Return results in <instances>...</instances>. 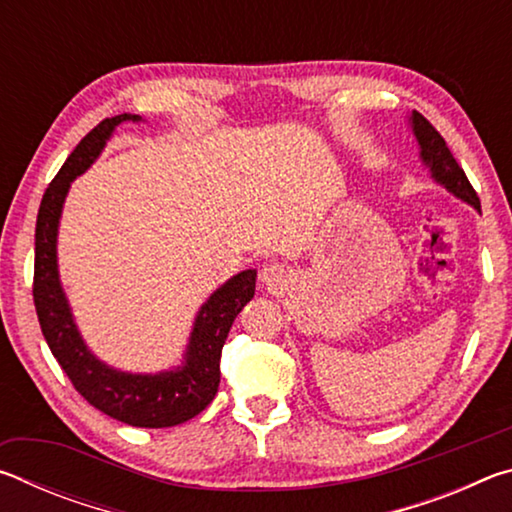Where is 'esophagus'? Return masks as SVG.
Wrapping results in <instances>:
<instances>
[{"label":"esophagus","mask_w":512,"mask_h":512,"mask_svg":"<svg viewBox=\"0 0 512 512\" xmlns=\"http://www.w3.org/2000/svg\"><path fill=\"white\" fill-rule=\"evenodd\" d=\"M259 280L268 291H277L289 282V271L282 264H266L259 273Z\"/></svg>","instance_id":"obj_1"}]
</instances>
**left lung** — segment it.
<instances>
[{
	"label": "left lung",
	"instance_id": "1",
	"mask_svg": "<svg viewBox=\"0 0 512 512\" xmlns=\"http://www.w3.org/2000/svg\"><path fill=\"white\" fill-rule=\"evenodd\" d=\"M409 126L413 131L415 142H418L420 160L424 167L429 169L433 183L445 187L449 194L458 198V201L472 205L476 212H481L479 196H476V192L470 185V180H467V176H465V171L458 167V162L454 160L452 151L447 149L445 140L440 137L436 128H433L429 121L415 110L409 115Z\"/></svg>",
	"mask_w": 512,
	"mask_h": 512
}]
</instances>
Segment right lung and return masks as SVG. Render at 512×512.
<instances>
[{
	"mask_svg": "<svg viewBox=\"0 0 512 512\" xmlns=\"http://www.w3.org/2000/svg\"><path fill=\"white\" fill-rule=\"evenodd\" d=\"M140 124V115L103 119L83 137L42 196L36 221L33 302L45 341L76 391L94 409L131 427L162 429L192 420L214 400L221 381V350L239 311L255 296V268L225 280L194 318L183 361L158 372H126L103 363L79 332L58 271V228L69 187L106 149L119 124Z\"/></svg>",
	"mask_w": 512,
	"mask_h": 512,
	"instance_id": "obj_1",
	"label": "right lung"
}]
</instances>
